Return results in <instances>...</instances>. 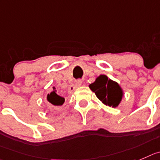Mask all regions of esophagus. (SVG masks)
<instances>
[{"instance_id":"obj_1","label":"esophagus","mask_w":160,"mask_h":160,"mask_svg":"<svg viewBox=\"0 0 160 160\" xmlns=\"http://www.w3.org/2000/svg\"><path fill=\"white\" fill-rule=\"evenodd\" d=\"M82 83V80H77V81L74 82V83H72V84H71V86H70V88H69L70 93H71V92H74V91L75 90V89H77L78 87H79V86H81Z\"/></svg>"}]
</instances>
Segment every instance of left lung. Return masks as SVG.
Wrapping results in <instances>:
<instances>
[{
	"mask_svg": "<svg viewBox=\"0 0 160 160\" xmlns=\"http://www.w3.org/2000/svg\"><path fill=\"white\" fill-rule=\"evenodd\" d=\"M89 88L103 104L110 107H117L122 97L119 85L104 74L99 76L93 83L89 85Z\"/></svg>",
	"mask_w": 160,
	"mask_h": 160,
	"instance_id": "left-lung-1",
	"label": "left lung"
}]
</instances>
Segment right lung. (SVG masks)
<instances>
[{"label": "right lung", "mask_w": 160, "mask_h": 160, "mask_svg": "<svg viewBox=\"0 0 160 160\" xmlns=\"http://www.w3.org/2000/svg\"><path fill=\"white\" fill-rule=\"evenodd\" d=\"M47 100L49 103H51L55 108L61 106L64 103V97H61L58 93H56V91H52V92L48 94L47 96Z\"/></svg>", "instance_id": "1"}]
</instances>
